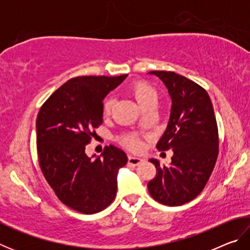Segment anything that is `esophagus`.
Listing matches in <instances>:
<instances>
[{
    "label": "esophagus",
    "instance_id": "obj_1",
    "mask_svg": "<svg viewBox=\"0 0 250 250\" xmlns=\"http://www.w3.org/2000/svg\"><path fill=\"white\" fill-rule=\"evenodd\" d=\"M143 159H141V158H137V156H129L128 158V163L129 164H131V166H134V167H137V166H139V164H141L142 162H143Z\"/></svg>",
    "mask_w": 250,
    "mask_h": 250
}]
</instances>
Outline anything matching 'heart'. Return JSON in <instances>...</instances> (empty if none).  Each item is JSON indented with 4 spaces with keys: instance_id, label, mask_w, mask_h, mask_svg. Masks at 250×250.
I'll list each match as a JSON object with an SVG mask.
<instances>
[{
    "instance_id": "1",
    "label": "heart",
    "mask_w": 250,
    "mask_h": 250,
    "mask_svg": "<svg viewBox=\"0 0 250 250\" xmlns=\"http://www.w3.org/2000/svg\"><path fill=\"white\" fill-rule=\"evenodd\" d=\"M130 91L132 96L134 97V99L138 101V104L141 105V107H145L146 104H149L150 101L156 100V91L153 87L151 86L146 82H135L130 87ZM113 104H115V99L112 97H109L104 100V105H103V113L104 116H109L112 111ZM125 146H126L130 149L132 150H137L140 147V143L132 135H128V137L125 138L124 140Z\"/></svg>"
}]
</instances>
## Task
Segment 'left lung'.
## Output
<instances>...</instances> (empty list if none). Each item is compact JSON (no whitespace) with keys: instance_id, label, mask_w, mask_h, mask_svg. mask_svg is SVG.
Returning <instances> with one entry per match:
<instances>
[{"instance_id":"1","label":"left lung","mask_w":250,"mask_h":250,"mask_svg":"<svg viewBox=\"0 0 250 250\" xmlns=\"http://www.w3.org/2000/svg\"><path fill=\"white\" fill-rule=\"evenodd\" d=\"M162 80L172 99L166 131L156 145L173 151L168 166L150 159L156 175L147 183L151 196L161 204L180 206L200 194L214 170L218 155V130L213 104L200 84L173 71H150Z\"/></svg>"}]
</instances>
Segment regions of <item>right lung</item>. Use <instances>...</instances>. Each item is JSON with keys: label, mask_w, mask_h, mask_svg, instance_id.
<instances>
[{"label": "right lung", "mask_w": 250, "mask_h": 250, "mask_svg": "<svg viewBox=\"0 0 250 250\" xmlns=\"http://www.w3.org/2000/svg\"><path fill=\"white\" fill-rule=\"evenodd\" d=\"M128 75L71 78L45 101L36 120L41 170L55 194L70 208L95 214L111 204L117 175L128 162L124 151L105 146L96 159L84 153L92 130L103 124V101Z\"/></svg>", "instance_id": "add662e5"}]
</instances>
